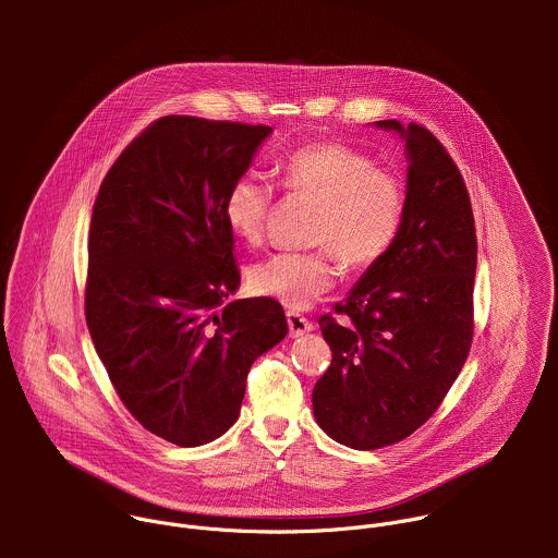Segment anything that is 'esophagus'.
Instances as JSON below:
<instances>
[{
  "instance_id": "esophagus-1",
  "label": "esophagus",
  "mask_w": 558,
  "mask_h": 558,
  "mask_svg": "<svg viewBox=\"0 0 558 558\" xmlns=\"http://www.w3.org/2000/svg\"><path fill=\"white\" fill-rule=\"evenodd\" d=\"M287 323H289V333L293 338H300L304 333H308L313 329V325L306 320L304 315H300L298 311H287Z\"/></svg>"
}]
</instances>
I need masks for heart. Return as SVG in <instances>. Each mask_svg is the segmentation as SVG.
Returning <instances> with one entry per match:
<instances>
[{
    "label": "heart",
    "instance_id": "b5f03b06",
    "mask_svg": "<svg viewBox=\"0 0 558 558\" xmlns=\"http://www.w3.org/2000/svg\"><path fill=\"white\" fill-rule=\"evenodd\" d=\"M289 194L320 205L315 243L325 247L280 252L250 269L254 293L289 308H306L325 295L340 276L338 256L351 269L377 265L397 243L407 218L404 181L377 168L373 158L338 141L311 143L291 151L280 166ZM274 190L254 174L238 177L222 201V218L235 241L263 243Z\"/></svg>",
    "mask_w": 558,
    "mask_h": 558
}]
</instances>
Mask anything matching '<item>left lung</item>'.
<instances>
[{
    "label": "left lung",
    "instance_id": "1",
    "mask_svg": "<svg viewBox=\"0 0 558 558\" xmlns=\"http://www.w3.org/2000/svg\"><path fill=\"white\" fill-rule=\"evenodd\" d=\"M407 141V218L392 250L323 315L331 366L313 415L355 450L397 444L426 424L470 353L476 233L465 183L424 125L377 121Z\"/></svg>",
    "mask_w": 558,
    "mask_h": 558
}]
</instances>
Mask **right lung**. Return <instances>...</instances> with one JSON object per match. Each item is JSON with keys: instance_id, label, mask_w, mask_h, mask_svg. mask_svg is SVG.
Returning <instances> with one entry per match:
<instances>
[{"instance_id": "1", "label": "right lung", "mask_w": 558, "mask_h": 558, "mask_svg": "<svg viewBox=\"0 0 558 558\" xmlns=\"http://www.w3.org/2000/svg\"><path fill=\"white\" fill-rule=\"evenodd\" d=\"M267 125L172 114L145 128L106 174L88 238L86 323L132 417L183 448L238 420L254 360L287 336L282 304L233 300L229 185Z\"/></svg>"}]
</instances>
